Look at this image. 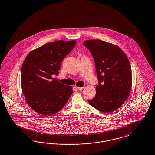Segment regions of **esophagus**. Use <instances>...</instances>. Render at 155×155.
Returning a JSON list of instances; mask_svg holds the SVG:
<instances>
[{
  "instance_id": "esophagus-1",
  "label": "esophagus",
  "mask_w": 155,
  "mask_h": 155,
  "mask_svg": "<svg viewBox=\"0 0 155 155\" xmlns=\"http://www.w3.org/2000/svg\"><path fill=\"white\" fill-rule=\"evenodd\" d=\"M77 89L78 90H82L84 89V87H77Z\"/></svg>"
}]
</instances>
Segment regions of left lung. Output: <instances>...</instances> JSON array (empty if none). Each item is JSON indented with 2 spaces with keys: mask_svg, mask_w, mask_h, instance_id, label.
I'll use <instances>...</instances> for the list:
<instances>
[{
  "mask_svg": "<svg viewBox=\"0 0 155 155\" xmlns=\"http://www.w3.org/2000/svg\"><path fill=\"white\" fill-rule=\"evenodd\" d=\"M84 45L93 55L99 84L96 87L95 97L88 102L101 112L115 111L130 95L132 87L130 62L124 51L115 44L88 40Z\"/></svg>",
  "mask_w": 155,
  "mask_h": 155,
  "instance_id": "left-lung-1",
  "label": "left lung"
}]
</instances>
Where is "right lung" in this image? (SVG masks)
<instances>
[{"mask_svg":"<svg viewBox=\"0 0 155 155\" xmlns=\"http://www.w3.org/2000/svg\"><path fill=\"white\" fill-rule=\"evenodd\" d=\"M76 41L59 40L32 50L21 68V87L25 101L33 110L44 116L59 111L73 93L53 75L58 74L63 58L74 47Z\"/></svg>","mask_w":155,"mask_h":155,"instance_id":"obj_1","label":"right lung"}]
</instances>
